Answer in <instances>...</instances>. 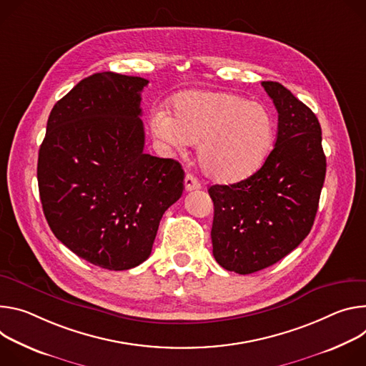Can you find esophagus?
I'll return each mask as SVG.
<instances>
[{
    "label": "esophagus",
    "mask_w": 366,
    "mask_h": 366,
    "mask_svg": "<svg viewBox=\"0 0 366 366\" xmlns=\"http://www.w3.org/2000/svg\"><path fill=\"white\" fill-rule=\"evenodd\" d=\"M184 189H186V192L197 190V189H200V183H199V180L196 177H193L192 174H187L184 177Z\"/></svg>",
    "instance_id": "34e87169"
}]
</instances>
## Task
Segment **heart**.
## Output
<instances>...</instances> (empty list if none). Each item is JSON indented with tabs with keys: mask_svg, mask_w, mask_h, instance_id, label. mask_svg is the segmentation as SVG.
<instances>
[{
	"mask_svg": "<svg viewBox=\"0 0 366 366\" xmlns=\"http://www.w3.org/2000/svg\"><path fill=\"white\" fill-rule=\"evenodd\" d=\"M151 129L177 149L199 142V164L218 183H235L257 172L274 139V122L264 106L224 92L179 94L173 117L154 113Z\"/></svg>",
	"mask_w": 366,
	"mask_h": 366,
	"instance_id": "obj_1",
	"label": "heart"
}]
</instances>
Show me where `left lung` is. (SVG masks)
<instances>
[{"label":"left lung","mask_w":366,"mask_h":366,"mask_svg":"<svg viewBox=\"0 0 366 366\" xmlns=\"http://www.w3.org/2000/svg\"><path fill=\"white\" fill-rule=\"evenodd\" d=\"M262 86L277 110L274 148L253 176L208 189L214 257L239 274L269 267L301 244L326 177L317 116L282 84L263 81Z\"/></svg>","instance_id":"1"}]
</instances>
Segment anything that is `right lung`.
<instances>
[{
	"label": "right lung",
	"instance_id": "obj_1",
	"mask_svg": "<svg viewBox=\"0 0 366 366\" xmlns=\"http://www.w3.org/2000/svg\"><path fill=\"white\" fill-rule=\"evenodd\" d=\"M148 79L97 72L54 106L37 183L55 237L109 270L145 262L159 221L183 193L176 159L144 152L141 92Z\"/></svg>",
	"mask_w": 366,
	"mask_h": 366
}]
</instances>
